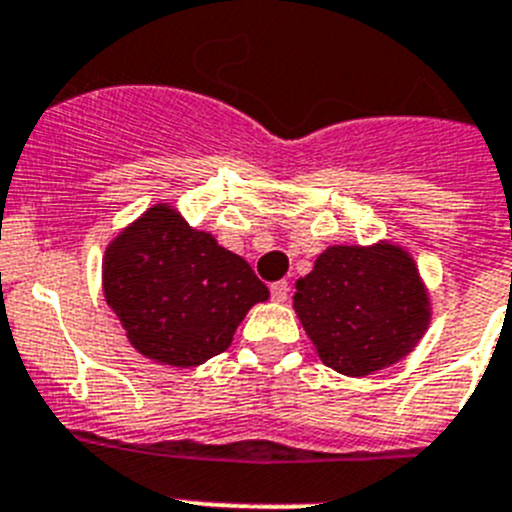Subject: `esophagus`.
<instances>
[{
    "label": "esophagus",
    "instance_id": "1",
    "mask_svg": "<svg viewBox=\"0 0 512 512\" xmlns=\"http://www.w3.org/2000/svg\"><path fill=\"white\" fill-rule=\"evenodd\" d=\"M288 293H290V288H288V283H285V280H278V283L270 285V296H273V301L285 303V301H288Z\"/></svg>",
    "mask_w": 512,
    "mask_h": 512
}]
</instances>
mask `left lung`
<instances>
[{
    "label": "left lung",
    "mask_w": 512,
    "mask_h": 512,
    "mask_svg": "<svg viewBox=\"0 0 512 512\" xmlns=\"http://www.w3.org/2000/svg\"><path fill=\"white\" fill-rule=\"evenodd\" d=\"M293 311L319 359L367 377L413 352L431 324V296L413 255L398 242L331 245L296 280Z\"/></svg>",
    "instance_id": "obj_1"
}]
</instances>
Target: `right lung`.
<instances>
[{"label": "right lung", "mask_w": 512, "mask_h": 512, "mask_svg": "<svg viewBox=\"0 0 512 512\" xmlns=\"http://www.w3.org/2000/svg\"><path fill=\"white\" fill-rule=\"evenodd\" d=\"M101 288L132 347L168 367L227 352L247 311L270 298L245 257L170 204H153L109 242Z\"/></svg>", "instance_id": "add662e5"}]
</instances>
